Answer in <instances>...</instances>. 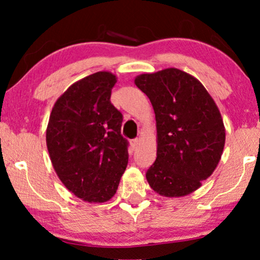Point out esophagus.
Instances as JSON below:
<instances>
[{"mask_svg":"<svg viewBox=\"0 0 260 260\" xmlns=\"http://www.w3.org/2000/svg\"><path fill=\"white\" fill-rule=\"evenodd\" d=\"M139 143H140V139H134V140H131V141H130L131 148H133V149L137 148V146H139Z\"/></svg>","mask_w":260,"mask_h":260,"instance_id":"obj_1","label":"esophagus"}]
</instances>
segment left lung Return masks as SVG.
I'll return each instance as SVG.
<instances>
[{"mask_svg":"<svg viewBox=\"0 0 260 260\" xmlns=\"http://www.w3.org/2000/svg\"><path fill=\"white\" fill-rule=\"evenodd\" d=\"M136 86L147 94L157 123V158L146 173L166 197L201 187L220 160L225 127L214 100L196 78L176 68L141 74Z\"/></svg>","mask_w":260,"mask_h":260,"instance_id":"8db88e82","label":"left lung"}]
</instances>
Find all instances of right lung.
I'll list each match as a JSON object with an SVG mask.
<instances>
[{
  "instance_id": "obj_1",
  "label": "right lung",
  "mask_w": 260,
  "mask_h": 260,
  "mask_svg": "<svg viewBox=\"0 0 260 260\" xmlns=\"http://www.w3.org/2000/svg\"><path fill=\"white\" fill-rule=\"evenodd\" d=\"M117 78L97 72L74 82L52 108L46 130L48 153L58 178L90 203L111 200L127 166L123 114L111 103Z\"/></svg>"
}]
</instances>
